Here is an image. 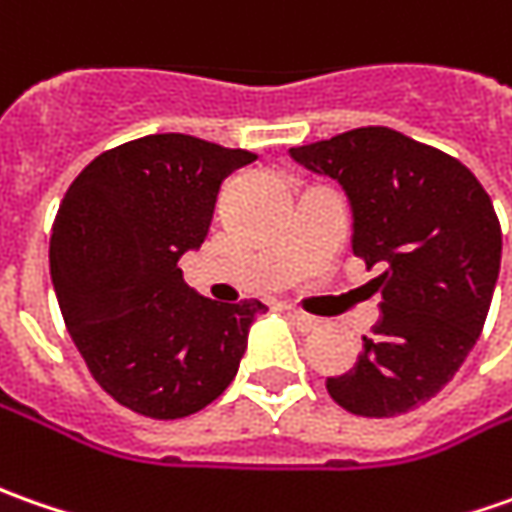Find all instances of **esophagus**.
I'll return each instance as SVG.
<instances>
[{
	"instance_id": "1",
	"label": "esophagus",
	"mask_w": 512,
	"mask_h": 512,
	"mask_svg": "<svg viewBox=\"0 0 512 512\" xmlns=\"http://www.w3.org/2000/svg\"><path fill=\"white\" fill-rule=\"evenodd\" d=\"M289 320L300 328V331H314V328H320V320L311 317V314H303V311H289Z\"/></svg>"
}]
</instances>
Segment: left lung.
<instances>
[{"mask_svg":"<svg viewBox=\"0 0 512 512\" xmlns=\"http://www.w3.org/2000/svg\"><path fill=\"white\" fill-rule=\"evenodd\" d=\"M289 155L343 186L351 249L382 269L374 337L348 374L326 379L328 394L357 416L408 414L448 385L485 326L502 266L490 195L462 161L388 127Z\"/></svg>","mask_w":512,"mask_h":512,"instance_id":"obj_1","label":"left lung"}]
</instances>
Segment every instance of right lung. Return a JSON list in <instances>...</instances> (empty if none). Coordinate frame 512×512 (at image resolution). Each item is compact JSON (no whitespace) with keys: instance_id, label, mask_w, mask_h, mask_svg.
<instances>
[{"instance_id":"add662e5","label":"right lung","mask_w":512,"mask_h":512,"mask_svg":"<svg viewBox=\"0 0 512 512\" xmlns=\"http://www.w3.org/2000/svg\"><path fill=\"white\" fill-rule=\"evenodd\" d=\"M257 155L161 133L101 152L59 203L50 277L98 385L135 414L181 419L238 374L263 303H215L178 260L209 232L221 184Z\"/></svg>"}]
</instances>
